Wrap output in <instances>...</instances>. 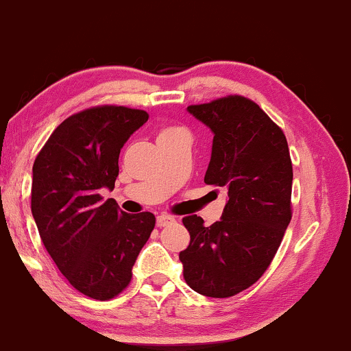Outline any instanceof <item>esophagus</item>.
Returning <instances> with one entry per match:
<instances>
[{
	"mask_svg": "<svg viewBox=\"0 0 351 351\" xmlns=\"http://www.w3.org/2000/svg\"><path fill=\"white\" fill-rule=\"evenodd\" d=\"M175 219L170 215H158L157 217V227H167V225H171Z\"/></svg>",
	"mask_w": 351,
	"mask_h": 351,
	"instance_id": "esophagus-1",
	"label": "esophagus"
}]
</instances>
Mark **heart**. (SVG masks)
<instances>
[{
	"instance_id": "1",
	"label": "heart",
	"mask_w": 351,
	"mask_h": 351,
	"mask_svg": "<svg viewBox=\"0 0 351 351\" xmlns=\"http://www.w3.org/2000/svg\"><path fill=\"white\" fill-rule=\"evenodd\" d=\"M173 131H178V130H175V128H171V130H165L162 132V134H167V132H173Z\"/></svg>"
}]
</instances>
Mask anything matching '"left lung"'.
Instances as JSON below:
<instances>
[{"mask_svg":"<svg viewBox=\"0 0 351 351\" xmlns=\"http://www.w3.org/2000/svg\"><path fill=\"white\" fill-rule=\"evenodd\" d=\"M188 112L214 134L204 183L227 189V204L210 227L184 217L191 241L180 261L194 291L228 298L259 280L280 246L291 220L293 167L283 131L252 100L230 95Z\"/></svg>","mask_w":351,"mask_h":351,"instance_id":"1","label":"left lung"}]
</instances>
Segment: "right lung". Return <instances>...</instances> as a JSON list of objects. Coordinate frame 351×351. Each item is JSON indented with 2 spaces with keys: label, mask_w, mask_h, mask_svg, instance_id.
<instances>
[{
  "label": "right lung",
  "mask_w": 351,
  "mask_h": 351,
  "mask_svg": "<svg viewBox=\"0 0 351 351\" xmlns=\"http://www.w3.org/2000/svg\"><path fill=\"white\" fill-rule=\"evenodd\" d=\"M149 119L144 110L95 106L66 118L32 168V215L60 272L82 295L110 300L130 285L155 227L150 212L126 214L113 199L119 150Z\"/></svg>",
  "instance_id": "add662e5"
}]
</instances>
